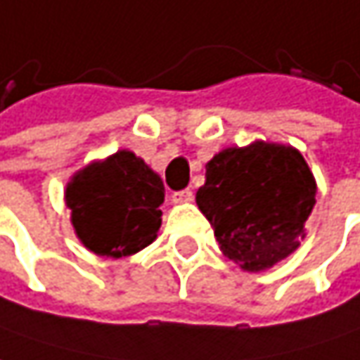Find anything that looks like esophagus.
<instances>
[{
  "label": "esophagus",
  "instance_id": "obj_1",
  "mask_svg": "<svg viewBox=\"0 0 360 360\" xmlns=\"http://www.w3.org/2000/svg\"><path fill=\"white\" fill-rule=\"evenodd\" d=\"M171 201H173L175 205H179V203H191V201H193V191H191V189L177 191V193H173Z\"/></svg>",
  "mask_w": 360,
  "mask_h": 360
}]
</instances>
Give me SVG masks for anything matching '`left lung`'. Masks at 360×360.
<instances>
[{
    "label": "left lung",
    "mask_w": 360,
    "mask_h": 360,
    "mask_svg": "<svg viewBox=\"0 0 360 360\" xmlns=\"http://www.w3.org/2000/svg\"><path fill=\"white\" fill-rule=\"evenodd\" d=\"M195 201L224 256L245 272H266L304 240L316 181L298 149L254 141L213 155Z\"/></svg>",
    "instance_id": "obj_1"
}]
</instances>
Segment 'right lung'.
I'll return each mask as SVG.
<instances>
[{"label":"right lung","mask_w":360,"mask_h":360,"mask_svg":"<svg viewBox=\"0 0 360 360\" xmlns=\"http://www.w3.org/2000/svg\"><path fill=\"white\" fill-rule=\"evenodd\" d=\"M64 201L80 243L96 256L118 259L157 240L165 187L141 157L120 149L76 171Z\"/></svg>","instance_id":"1"}]
</instances>
